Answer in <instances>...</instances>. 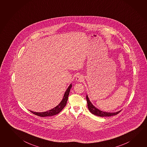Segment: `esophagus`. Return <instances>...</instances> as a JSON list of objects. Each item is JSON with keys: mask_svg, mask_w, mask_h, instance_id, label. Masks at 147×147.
<instances>
[{"mask_svg": "<svg viewBox=\"0 0 147 147\" xmlns=\"http://www.w3.org/2000/svg\"><path fill=\"white\" fill-rule=\"evenodd\" d=\"M83 77L81 76H80V75L78 76L77 78H76V80H77V81H78V82H81V81L83 80Z\"/></svg>", "mask_w": 147, "mask_h": 147, "instance_id": "obj_1", "label": "esophagus"}]
</instances>
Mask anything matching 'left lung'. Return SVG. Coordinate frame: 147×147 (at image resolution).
Returning a JSON list of instances; mask_svg holds the SVG:
<instances>
[{
    "label": "left lung",
    "instance_id": "obj_1",
    "mask_svg": "<svg viewBox=\"0 0 147 147\" xmlns=\"http://www.w3.org/2000/svg\"><path fill=\"white\" fill-rule=\"evenodd\" d=\"M86 100H87V103H88V107L89 111L94 115H96L98 117H110V116H113L118 114L119 112H120V111H119L117 112H104L101 111L100 110L98 109L97 108H96L93 104L91 103V102L90 101L89 98H88V96L86 95Z\"/></svg>",
    "mask_w": 147,
    "mask_h": 147
}]
</instances>
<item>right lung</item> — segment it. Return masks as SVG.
<instances>
[{
	"mask_svg": "<svg viewBox=\"0 0 147 147\" xmlns=\"http://www.w3.org/2000/svg\"><path fill=\"white\" fill-rule=\"evenodd\" d=\"M72 87V84H70V86H68V88H67V90L65 92V93L64 94V96H63V98L62 99L61 102L56 107L54 108L51 110H50L49 111H47L46 112H34L32 111H30V112L32 113L33 114L41 117H50V116H52L54 115H57L59 113V112L61 111L63 109L64 107H65L66 105L67 104V100L68 98V96L69 94L70 90V88Z\"/></svg>",
	"mask_w": 147,
	"mask_h": 147,
	"instance_id": "right-lung-1",
	"label": "right lung"
}]
</instances>
